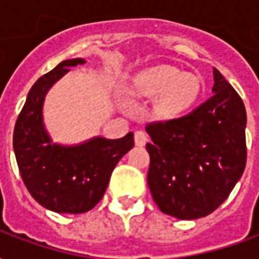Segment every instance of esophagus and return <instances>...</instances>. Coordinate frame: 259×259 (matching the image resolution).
Returning a JSON list of instances; mask_svg holds the SVG:
<instances>
[{
    "instance_id": "34e87169",
    "label": "esophagus",
    "mask_w": 259,
    "mask_h": 259,
    "mask_svg": "<svg viewBox=\"0 0 259 259\" xmlns=\"http://www.w3.org/2000/svg\"><path fill=\"white\" fill-rule=\"evenodd\" d=\"M147 140H148V136H147L146 132H143V130H137L135 133V141L137 146H146Z\"/></svg>"
}]
</instances>
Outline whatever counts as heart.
<instances>
[{"mask_svg":"<svg viewBox=\"0 0 259 259\" xmlns=\"http://www.w3.org/2000/svg\"><path fill=\"white\" fill-rule=\"evenodd\" d=\"M130 91L140 97L159 94V111L163 115H179L193 105L201 93V80L193 73H183L170 65H159L137 74Z\"/></svg>","mask_w":259,"mask_h":259,"instance_id":"obj_1","label":"heart"}]
</instances>
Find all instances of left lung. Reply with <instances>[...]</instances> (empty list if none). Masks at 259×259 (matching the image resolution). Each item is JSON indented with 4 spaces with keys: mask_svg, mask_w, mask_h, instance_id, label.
<instances>
[{
    "mask_svg": "<svg viewBox=\"0 0 259 259\" xmlns=\"http://www.w3.org/2000/svg\"><path fill=\"white\" fill-rule=\"evenodd\" d=\"M212 97L182 118L147 124L148 187L178 219L209 215L233 190L247 161L243 100L213 68Z\"/></svg>",
    "mask_w": 259,
    "mask_h": 259,
    "instance_id": "1",
    "label": "left lung"
}]
</instances>
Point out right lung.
<instances>
[{
	"label": "right lung",
	"instance_id": "right-lung-1",
	"mask_svg": "<svg viewBox=\"0 0 259 259\" xmlns=\"http://www.w3.org/2000/svg\"><path fill=\"white\" fill-rule=\"evenodd\" d=\"M85 61H64L33 84L14 130V150L23 183L34 200L58 213L93 209L107 190L112 170L133 148V133L108 140L94 137L79 146L51 141L42 122V104L50 87Z\"/></svg>",
	"mask_w": 259,
	"mask_h": 259
}]
</instances>
